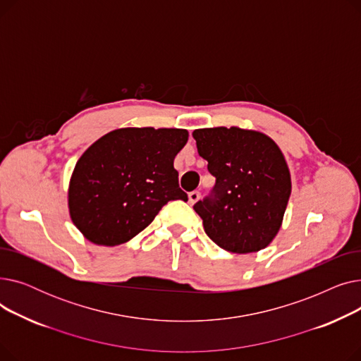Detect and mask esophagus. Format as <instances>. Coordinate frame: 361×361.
<instances>
[{"label":"esophagus","mask_w":361,"mask_h":361,"mask_svg":"<svg viewBox=\"0 0 361 361\" xmlns=\"http://www.w3.org/2000/svg\"><path fill=\"white\" fill-rule=\"evenodd\" d=\"M199 199H200L199 192H192L190 195H188V203H190V204H195L196 202H199Z\"/></svg>","instance_id":"obj_1"}]
</instances>
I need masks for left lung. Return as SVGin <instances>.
Wrapping results in <instances>:
<instances>
[{"label":"left lung","mask_w":361,"mask_h":361,"mask_svg":"<svg viewBox=\"0 0 361 361\" xmlns=\"http://www.w3.org/2000/svg\"><path fill=\"white\" fill-rule=\"evenodd\" d=\"M193 137L216 177L214 197L195 204L204 233L231 253L268 247L291 196L290 168L279 146L262 131L235 126L197 128Z\"/></svg>","instance_id":"8db88e82"}]
</instances>
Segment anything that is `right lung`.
Returning <instances> with one entry per match:
<instances>
[{"label":"right lung","instance_id":"obj_1","mask_svg":"<svg viewBox=\"0 0 361 361\" xmlns=\"http://www.w3.org/2000/svg\"><path fill=\"white\" fill-rule=\"evenodd\" d=\"M188 140L184 128L124 127L92 143L68 184V214L83 237L118 245L155 219L169 200H184L174 158Z\"/></svg>","mask_w":361,"mask_h":361}]
</instances>
